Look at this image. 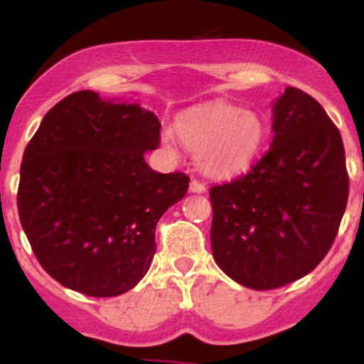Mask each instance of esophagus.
<instances>
[{
	"label": "esophagus",
	"instance_id": "34e87169",
	"mask_svg": "<svg viewBox=\"0 0 364 364\" xmlns=\"http://www.w3.org/2000/svg\"><path fill=\"white\" fill-rule=\"evenodd\" d=\"M205 185L198 181V179H191L190 181V191H193V193H205Z\"/></svg>",
	"mask_w": 364,
	"mask_h": 364
}]
</instances>
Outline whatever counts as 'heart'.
Wrapping results in <instances>:
<instances>
[{
	"mask_svg": "<svg viewBox=\"0 0 364 364\" xmlns=\"http://www.w3.org/2000/svg\"><path fill=\"white\" fill-rule=\"evenodd\" d=\"M174 133L198 168L212 178H232L252 166L265 141V121L255 111L229 102H208L183 111ZM171 144V135H164Z\"/></svg>",
	"mask_w": 364,
	"mask_h": 364,
	"instance_id": "1",
	"label": "heart"
}]
</instances>
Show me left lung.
I'll return each instance as SVG.
<instances>
[{
  "mask_svg": "<svg viewBox=\"0 0 364 364\" xmlns=\"http://www.w3.org/2000/svg\"><path fill=\"white\" fill-rule=\"evenodd\" d=\"M272 129L248 173L210 188L214 260L255 291L310 274L332 248L349 196L341 133L311 95L287 87Z\"/></svg>",
  "mask_w": 364,
  "mask_h": 364,
  "instance_id": "left-lung-1",
  "label": "left lung"
}]
</instances>
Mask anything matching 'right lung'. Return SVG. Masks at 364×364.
Listing matches in <instances>:
<instances>
[{
    "mask_svg": "<svg viewBox=\"0 0 364 364\" xmlns=\"http://www.w3.org/2000/svg\"><path fill=\"white\" fill-rule=\"evenodd\" d=\"M159 144L161 123L139 104L80 90L48 111L23 152L16 205L54 281L112 298L147 274L159 219L190 183L149 168L144 154Z\"/></svg>",
    "mask_w": 364,
    "mask_h": 364,
    "instance_id": "add662e5",
    "label": "right lung"
}]
</instances>
